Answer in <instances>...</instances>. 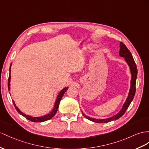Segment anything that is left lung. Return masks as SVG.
I'll use <instances>...</instances> for the list:
<instances>
[{
	"mask_svg": "<svg viewBox=\"0 0 149 149\" xmlns=\"http://www.w3.org/2000/svg\"><path fill=\"white\" fill-rule=\"evenodd\" d=\"M120 56L125 57V59L126 62H127L128 65L130 66V68L131 70V74H132V80H131V87L130 90V92L128 94V96L126 100V102L123 106V108L120 110V112L116 115H114L111 118H106V119H102V120H99V119H95V118H90L89 116H86L85 114H83V115L84 116L87 120H91L94 122H96V123H108L109 121H111L113 120H118V118H120L123 115L124 113L127 111V109L129 107L130 104L131 102L132 101L133 97H134L135 91H136V79L137 77V68L136 63L133 59L132 55L131 54V52H130L129 49L126 47L125 45L123 44L122 42H120Z\"/></svg>",
	"mask_w": 149,
	"mask_h": 149,
	"instance_id": "obj_1",
	"label": "left lung"
}]
</instances>
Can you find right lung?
Returning <instances> with one entry per match:
<instances>
[{
    "instance_id": "right-lung-1",
    "label": "right lung",
    "mask_w": 149,
    "mask_h": 149,
    "mask_svg": "<svg viewBox=\"0 0 149 149\" xmlns=\"http://www.w3.org/2000/svg\"><path fill=\"white\" fill-rule=\"evenodd\" d=\"M10 66H11V65H10V74H9V79H8V89H9V91H10ZM67 89H68V87H65L64 89H63L62 91H60V93L58 95V96H57L56 100L55 101V104L54 106V108H53V109L52 110V111L50 113H49V114H47V115L43 116H41V117H33V116H29V115H26L25 114H24L23 113H22L20 111V110L17 108V107L16 106V104H15L14 101H13V104H14V106L15 108H16V109L17 110V111L19 114H21L22 116H23L24 117H25L27 120H28L29 121H31L33 122H43V121H47V120H48L49 119H51L52 117H53V116H55V114L57 112V110H58V106H59V103H60V101L61 100V99L62 98L63 94H65V93L66 92Z\"/></svg>"
}]
</instances>
